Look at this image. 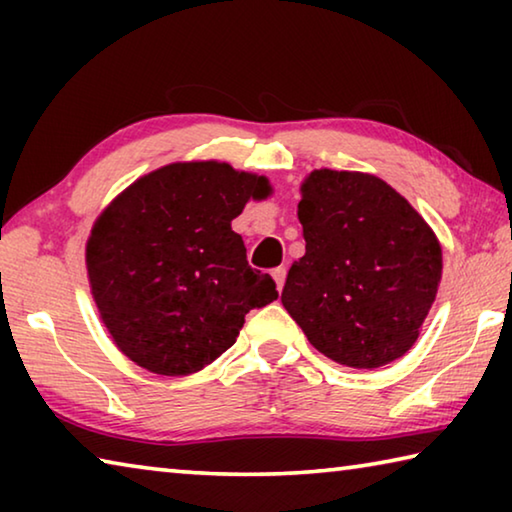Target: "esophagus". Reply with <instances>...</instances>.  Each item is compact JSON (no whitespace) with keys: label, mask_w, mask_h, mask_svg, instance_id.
<instances>
[{"label":"esophagus","mask_w":512,"mask_h":512,"mask_svg":"<svg viewBox=\"0 0 512 512\" xmlns=\"http://www.w3.org/2000/svg\"><path fill=\"white\" fill-rule=\"evenodd\" d=\"M273 280H275V287H277V291H282V287H284V280H287V268L284 266H277V268H273Z\"/></svg>","instance_id":"34e87169"}]
</instances>
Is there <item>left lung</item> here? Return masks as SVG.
Here are the masks:
<instances>
[{"label":"left lung","mask_w":512,"mask_h":512,"mask_svg":"<svg viewBox=\"0 0 512 512\" xmlns=\"http://www.w3.org/2000/svg\"><path fill=\"white\" fill-rule=\"evenodd\" d=\"M300 192L307 246L289 268L284 309L341 366L370 370L404 357L443 275L433 230L370 173L316 169Z\"/></svg>","instance_id":"left-lung-1"}]
</instances>
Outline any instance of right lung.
Returning a JSON list of instances; mask_svg holds the SVG:
<instances>
[{
	"mask_svg": "<svg viewBox=\"0 0 512 512\" xmlns=\"http://www.w3.org/2000/svg\"><path fill=\"white\" fill-rule=\"evenodd\" d=\"M264 176L173 162L124 189L92 228L85 264L117 348L155 375H192L232 348L250 309L277 298L232 230Z\"/></svg>",
	"mask_w": 512,
	"mask_h": 512,
	"instance_id": "add662e5",
	"label": "right lung"
}]
</instances>
